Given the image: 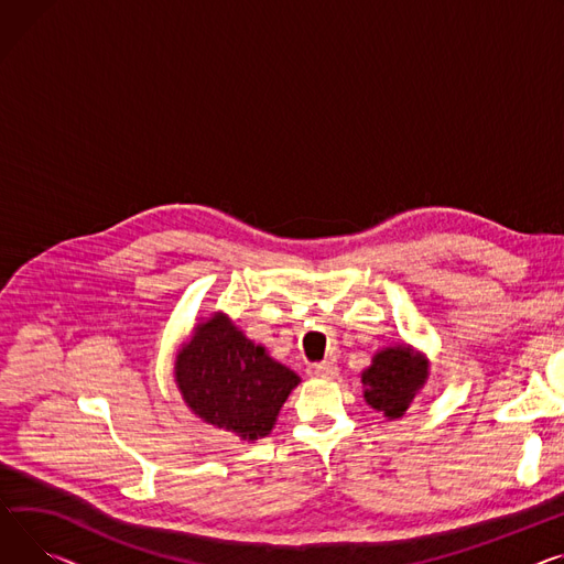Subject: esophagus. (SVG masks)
<instances>
[{"mask_svg": "<svg viewBox=\"0 0 564 564\" xmlns=\"http://www.w3.org/2000/svg\"><path fill=\"white\" fill-rule=\"evenodd\" d=\"M335 373H337V367L330 360L308 365V377H313V379H333Z\"/></svg>", "mask_w": 564, "mask_h": 564, "instance_id": "obj_1", "label": "esophagus"}]
</instances>
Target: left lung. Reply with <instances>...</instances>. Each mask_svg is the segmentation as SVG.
Wrapping results in <instances>:
<instances>
[{"label": "left lung", "mask_w": 564, "mask_h": 564, "mask_svg": "<svg viewBox=\"0 0 564 564\" xmlns=\"http://www.w3.org/2000/svg\"><path fill=\"white\" fill-rule=\"evenodd\" d=\"M426 377V362L412 356L408 347L386 349L377 354L373 365L362 373L365 399L371 408L386 412L388 417H401Z\"/></svg>", "instance_id": "obj_1"}]
</instances>
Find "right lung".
<instances>
[{
  "mask_svg": "<svg viewBox=\"0 0 564 564\" xmlns=\"http://www.w3.org/2000/svg\"><path fill=\"white\" fill-rule=\"evenodd\" d=\"M176 383L195 415L258 440L272 431L299 377L249 343L227 317L215 315L181 351Z\"/></svg>",
  "mask_w": 564,
  "mask_h": 564,
  "instance_id": "add662e5",
  "label": "right lung"
}]
</instances>
